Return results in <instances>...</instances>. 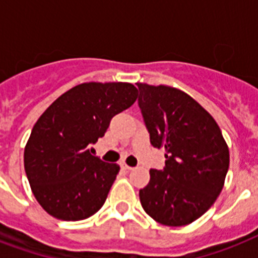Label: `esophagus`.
Segmentation results:
<instances>
[{
	"instance_id": "esophagus-1",
	"label": "esophagus",
	"mask_w": 258,
	"mask_h": 258,
	"mask_svg": "<svg viewBox=\"0 0 258 258\" xmlns=\"http://www.w3.org/2000/svg\"><path fill=\"white\" fill-rule=\"evenodd\" d=\"M121 167H123V169H124V170H127V171H130V170L134 169V167L128 166V165H127V163H121Z\"/></svg>"
}]
</instances>
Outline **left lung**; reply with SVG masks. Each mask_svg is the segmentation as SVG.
I'll list each match as a JSON object with an SVG mask.
<instances>
[{
    "instance_id": "1",
    "label": "left lung",
    "mask_w": 258,
    "mask_h": 258,
    "mask_svg": "<svg viewBox=\"0 0 258 258\" xmlns=\"http://www.w3.org/2000/svg\"><path fill=\"white\" fill-rule=\"evenodd\" d=\"M139 108L150 142L165 149L166 166L150 170L139 190L142 208L167 226H183L204 216L224 187L229 147L213 116L183 91L137 83Z\"/></svg>"
}]
</instances>
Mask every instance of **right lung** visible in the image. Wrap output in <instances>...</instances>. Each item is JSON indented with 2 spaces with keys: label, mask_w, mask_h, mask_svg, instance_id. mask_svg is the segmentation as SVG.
Segmentation results:
<instances>
[{
  "label": "right lung",
  "mask_w": 258,
  "mask_h": 258,
  "mask_svg": "<svg viewBox=\"0 0 258 258\" xmlns=\"http://www.w3.org/2000/svg\"><path fill=\"white\" fill-rule=\"evenodd\" d=\"M137 97L131 83H83L38 117L25 146L24 167L48 214L80 221L100 210L120 167L93 157L89 146L104 137L111 119Z\"/></svg>",
  "instance_id": "right-lung-1"
}]
</instances>
